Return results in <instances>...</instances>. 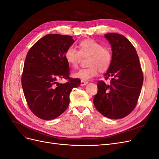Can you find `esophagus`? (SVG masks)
Segmentation results:
<instances>
[{
    "mask_svg": "<svg viewBox=\"0 0 159 159\" xmlns=\"http://www.w3.org/2000/svg\"><path fill=\"white\" fill-rule=\"evenodd\" d=\"M88 84V82L87 81H84V80H81V85L84 86V85H87Z\"/></svg>",
    "mask_w": 159,
    "mask_h": 159,
    "instance_id": "obj_1",
    "label": "esophagus"
}]
</instances>
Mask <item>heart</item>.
Instances as JSON below:
<instances>
[{"label":"heart","mask_w":159,"mask_h":159,"mask_svg":"<svg viewBox=\"0 0 159 159\" xmlns=\"http://www.w3.org/2000/svg\"><path fill=\"white\" fill-rule=\"evenodd\" d=\"M79 51L70 46L64 52V59L73 68L78 66L81 56L88 57V68L74 72L73 76L81 80H88L95 77L99 71L104 73L109 70L113 62V54L109 48L91 38L81 40L78 44Z\"/></svg>","instance_id":"obj_1"}]
</instances>
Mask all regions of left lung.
Listing matches in <instances>:
<instances>
[{
    "instance_id": "left-lung-1",
    "label": "left lung",
    "mask_w": 159,
    "mask_h": 159,
    "mask_svg": "<svg viewBox=\"0 0 159 159\" xmlns=\"http://www.w3.org/2000/svg\"><path fill=\"white\" fill-rule=\"evenodd\" d=\"M112 49L113 62L105 74L110 84L98 83L93 98L95 108L103 116L119 119L136 107L143 83V74L137 51L126 37L117 33L105 34Z\"/></svg>"
}]
</instances>
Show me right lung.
<instances>
[{"label": "right lung", "instance_id": "add662e5", "mask_svg": "<svg viewBox=\"0 0 159 159\" xmlns=\"http://www.w3.org/2000/svg\"><path fill=\"white\" fill-rule=\"evenodd\" d=\"M74 40L71 36L48 34L28 51L22 75V86L31 111L42 119L57 117L68 108L72 89L80 85L70 77L64 52ZM68 80L65 84L58 81Z\"/></svg>", "mask_w": 159, "mask_h": 159}]
</instances>
